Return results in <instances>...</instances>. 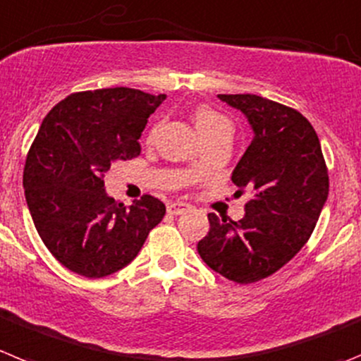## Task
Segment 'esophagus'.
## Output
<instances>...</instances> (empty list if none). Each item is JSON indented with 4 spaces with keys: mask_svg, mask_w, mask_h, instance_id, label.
<instances>
[{
    "mask_svg": "<svg viewBox=\"0 0 361 361\" xmlns=\"http://www.w3.org/2000/svg\"><path fill=\"white\" fill-rule=\"evenodd\" d=\"M188 209H191V206L186 202H178V200H175V202L168 204V213L170 214H183L186 213Z\"/></svg>",
    "mask_w": 361,
    "mask_h": 361,
    "instance_id": "34e87169",
    "label": "esophagus"
}]
</instances>
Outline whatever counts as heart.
<instances>
[{
  "label": "heart",
  "instance_id": "obj_1",
  "mask_svg": "<svg viewBox=\"0 0 361 361\" xmlns=\"http://www.w3.org/2000/svg\"><path fill=\"white\" fill-rule=\"evenodd\" d=\"M193 123L197 127L198 134L202 135V140L207 141L211 137H216L220 134H231V123L226 116L220 114L218 111L211 107H197L193 112ZM155 130L157 128L152 127L150 132L147 134V141L152 143L155 137Z\"/></svg>",
  "mask_w": 361,
  "mask_h": 361
}]
</instances>
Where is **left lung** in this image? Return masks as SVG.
Instances as JSON below:
<instances>
[{"mask_svg": "<svg viewBox=\"0 0 361 361\" xmlns=\"http://www.w3.org/2000/svg\"><path fill=\"white\" fill-rule=\"evenodd\" d=\"M240 109L252 125V143L233 171L238 193L249 190L245 216L209 218L198 241L207 267L238 284L272 276L312 236L329 193V177L319 135L288 105L257 94H218Z\"/></svg>", "mask_w": 361, "mask_h": 361, "instance_id": "obj_1", "label": "left lung"}]
</instances>
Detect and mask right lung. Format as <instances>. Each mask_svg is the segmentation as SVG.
Masks as SVG:
<instances>
[{"label": "right lung", "mask_w": 361, "mask_h": 361, "mask_svg": "<svg viewBox=\"0 0 361 361\" xmlns=\"http://www.w3.org/2000/svg\"><path fill=\"white\" fill-rule=\"evenodd\" d=\"M164 100L130 87L80 91L42 120L23 188L42 243L71 272L91 279L118 272L164 218L166 207L152 195L123 206L104 190L111 164L141 154V132Z\"/></svg>", "instance_id": "right-lung-1"}]
</instances>
